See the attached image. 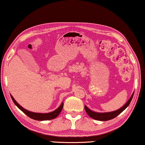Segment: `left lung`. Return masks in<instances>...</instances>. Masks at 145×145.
Wrapping results in <instances>:
<instances>
[{
	"instance_id": "obj_1",
	"label": "left lung",
	"mask_w": 145,
	"mask_h": 145,
	"mask_svg": "<svg viewBox=\"0 0 145 145\" xmlns=\"http://www.w3.org/2000/svg\"><path fill=\"white\" fill-rule=\"evenodd\" d=\"M133 94H134V92L133 93V94L132 95V96H131V97L130 98V99L128 100V102H127L122 107V108H121L116 111H111V112L98 113V112H95V111L90 110L86 106H85L84 108H85V110L86 111V113H88V115L91 118H93V119L97 120V121H109V120L113 119H114L115 117H116L117 115H119L120 113H122V111L125 110L127 107L129 106V104H130V103L132 100Z\"/></svg>"
}]
</instances>
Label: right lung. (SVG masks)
Here are the masks:
<instances>
[{
    "instance_id": "right-lung-1",
    "label": "right lung",
    "mask_w": 145,
    "mask_h": 145,
    "mask_svg": "<svg viewBox=\"0 0 145 145\" xmlns=\"http://www.w3.org/2000/svg\"><path fill=\"white\" fill-rule=\"evenodd\" d=\"M11 98H12L13 102H14V104L17 106V108H18L19 110H21L24 113H25L27 116L31 118V119L36 120V121H48V120H52L53 119H55L56 117L58 116L63 107V102H62L59 108H57L56 110H54V111H52V112L47 113H34L28 110H26L24 108H23L21 106H20L12 95H11Z\"/></svg>"
}]
</instances>
